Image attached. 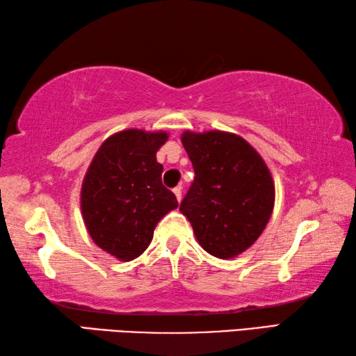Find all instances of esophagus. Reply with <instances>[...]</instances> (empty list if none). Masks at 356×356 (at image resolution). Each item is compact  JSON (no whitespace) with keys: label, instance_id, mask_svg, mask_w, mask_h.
Listing matches in <instances>:
<instances>
[{"label":"esophagus","instance_id":"1","mask_svg":"<svg viewBox=\"0 0 356 356\" xmlns=\"http://www.w3.org/2000/svg\"><path fill=\"white\" fill-rule=\"evenodd\" d=\"M172 193H174V195H176L177 200L180 202V199H182V186H176V188L172 190Z\"/></svg>","mask_w":356,"mask_h":356}]
</instances>
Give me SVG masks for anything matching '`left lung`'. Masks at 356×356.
<instances>
[{
    "label": "left lung",
    "mask_w": 356,
    "mask_h": 356,
    "mask_svg": "<svg viewBox=\"0 0 356 356\" xmlns=\"http://www.w3.org/2000/svg\"><path fill=\"white\" fill-rule=\"evenodd\" d=\"M182 145L196 177L180 211L210 255H240L273 215L275 190L269 168L248 141L230 132L185 131Z\"/></svg>",
    "instance_id": "8db88e82"
}]
</instances>
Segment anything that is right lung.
<instances>
[{"label": "right lung", "mask_w": 356, "mask_h": 356, "mask_svg": "<svg viewBox=\"0 0 356 356\" xmlns=\"http://www.w3.org/2000/svg\"><path fill=\"white\" fill-rule=\"evenodd\" d=\"M166 132L127 129L111 135L90 163L81 190V210L95 244L121 261L140 257L154 229L177 209L174 193L161 184L156 154Z\"/></svg>", "instance_id": "right-lung-1"}]
</instances>
